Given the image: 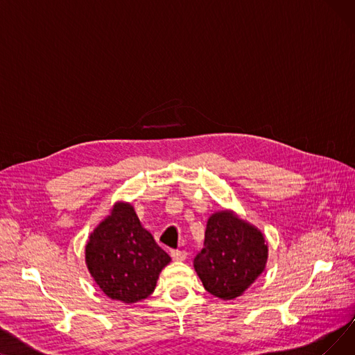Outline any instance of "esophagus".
<instances>
[{"instance_id": "esophagus-1", "label": "esophagus", "mask_w": 355, "mask_h": 355, "mask_svg": "<svg viewBox=\"0 0 355 355\" xmlns=\"http://www.w3.org/2000/svg\"><path fill=\"white\" fill-rule=\"evenodd\" d=\"M171 257L174 260H177V262H182V260H185V257H187V252H185V250H171Z\"/></svg>"}]
</instances>
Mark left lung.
<instances>
[{"mask_svg":"<svg viewBox=\"0 0 355 355\" xmlns=\"http://www.w3.org/2000/svg\"><path fill=\"white\" fill-rule=\"evenodd\" d=\"M268 262V243L259 229L230 210L210 216L202 250L194 269L207 292L230 301L243 293L262 275Z\"/></svg>","mask_w":355,"mask_h":355,"instance_id":"left-lung-1","label":"left lung"}]
</instances>
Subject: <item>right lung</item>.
I'll return each mask as SVG.
<instances>
[{"label":"right lung","mask_w":355,"mask_h":355,"mask_svg":"<svg viewBox=\"0 0 355 355\" xmlns=\"http://www.w3.org/2000/svg\"><path fill=\"white\" fill-rule=\"evenodd\" d=\"M87 269L110 300L135 304L151 295L161 270L171 262L145 230L129 202L119 201L90 233Z\"/></svg>","instance_id":"1"}]
</instances>
